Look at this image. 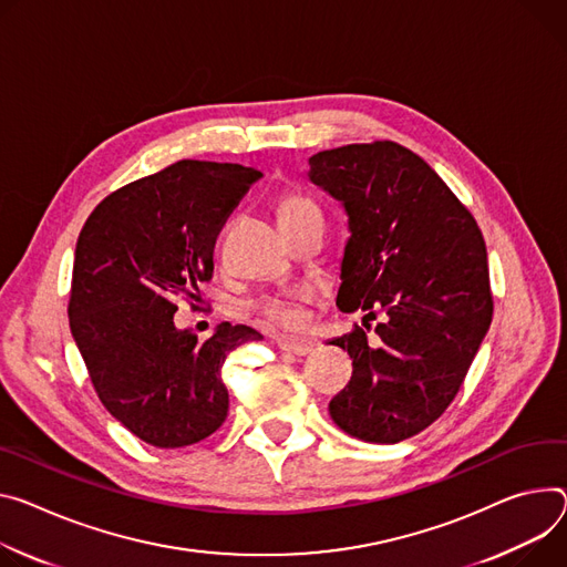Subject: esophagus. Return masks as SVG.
Listing matches in <instances>:
<instances>
[{
  "mask_svg": "<svg viewBox=\"0 0 567 567\" xmlns=\"http://www.w3.org/2000/svg\"><path fill=\"white\" fill-rule=\"evenodd\" d=\"M278 348H280L282 352H289V354H296V357H305V354L312 352V346H310V343L293 341V339H287V337L278 339Z\"/></svg>",
  "mask_w": 567,
  "mask_h": 567,
  "instance_id": "1",
  "label": "esophagus"
}]
</instances>
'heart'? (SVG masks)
I'll return each instance as SVG.
<instances>
[{"instance_id": "b5f03b06", "label": "heart", "mask_w": 567, "mask_h": 567, "mask_svg": "<svg viewBox=\"0 0 567 567\" xmlns=\"http://www.w3.org/2000/svg\"><path fill=\"white\" fill-rule=\"evenodd\" d=\"M321 215L317 200L300 189H287L278 200V217L280 224H291L302 217ZM315 287H291L282 289L278 293H269L257 298L252 302V312L257 315L265 326L269 328H282V330H296L305 323L307 312L305 305L315 298Z\"/></svg>"}]
</instances>
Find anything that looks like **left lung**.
<instances>
[{
    "instance_id": "obj_1",
    "label": "left lung",
    "mask_w": 567,
    "mask_h": 567,
    "mask_svg": "<svg viewBox=\"0 0 567 567\" xmlns=\"http://www.w3.org/2000/svg\"><path fill=\"white\" fill-rule=\"evenodd\" d=\"M310 181L341 200L348 244L341 312L378 313L332 339L352 378L330 400L332 421L367 443L430 427L454 400L493 319L486 244L475 217L414 151L348 144L310 158Z\"/></svg>"
}]
</instances>
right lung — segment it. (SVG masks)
I'll return each instance as SVG.
<instances>
[{"label":"right lung","mask_w":567,"mask_h":567,"mask_svg":"<svg viewBox=\"0 0 567 567\" xmlns=\"http://www.w3.org/2000/svg\"><path fill=\"white\" fill-rule=\"evenodd\" d=\"M260 176L233 163L178 161L106 196L79 235L70 330L99 400L148 445L185 447L217 432L228 416L226 357L262 339L221 323L198 341L174 326L176 300H200L217 235Z\"/></svg>","instance_id":"obj_1"}]
</instances>
